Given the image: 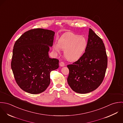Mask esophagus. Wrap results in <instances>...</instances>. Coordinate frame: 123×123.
<instances>
[{"instance_id": "34e87169", "label": "esophagus", "mask_w": 123, "mask_h": 123, "mask_svg": "<svg viewBox=\"0 0 123 123\" xmlns=\"http://www.w3.org/2000/svg\"><path fill=\"white\" fill-rule=\"evenodd\" d=\"M60 66L61 67H63L65 66V63L63 62H61L60 63Z\"/></svg>"}]
</instances>
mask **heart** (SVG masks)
<instances>
[{"label": "heart", "instance_id": "b5f03b06", "mask_svg": "<svg viewBox=\"0 0 123 123\" xmlns=\"http://www.w3.org/2000/svg\"><path fill=\"white\" fill-rule=\"evenodd\" d=\"M87 46V41L83 36L72 33L63 35L58 40V44L53 45V50L60 53L61 49L65 50L64 55L69 60L74 61L79 59L85 52Z\"/></svg>", "mask_w": 123, "mask_h": 123}]
</instances>
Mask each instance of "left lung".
I'll use <instances>...</instances> for the list:
<instances>
[{"mask_svg":"<svg viewBox=\"0 0 123 123\" xmlns=\"http://www.w3.org/2000/svg\"><path fill=\"white\" fill-rule=\"evenodd\" d=\"M107 66V57L104 44L90 28L85 52L77 61L67 66L69 70L68 83L77 93L92 92L102 83Z\"/></svg>","mask_w":123,"mask_h":123,"instance_id":"obj_1","label":"left lung"}]
</instances>
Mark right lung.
Here are the masks:
<instances>
[{
	"label": "right lung",
	"mask_w": 123,
	"mask_h": 123,
	"mask_svg": "<svg viewBox=\"0 0 123 123\" xmlns=\"http://www.w3.org/2000/svg\"><path fill=\"white\" fill-rule=\"evenodd\" d=\"M55 32L37 28L24 33L15 42L11 68L16 81L25 92L40 94L50 83V74L59 67V60L50 58Z\"/></svg>",
	"instance_id": "1"
}]
</instances>
